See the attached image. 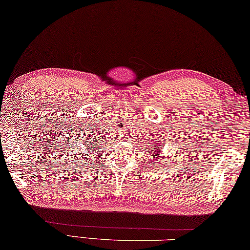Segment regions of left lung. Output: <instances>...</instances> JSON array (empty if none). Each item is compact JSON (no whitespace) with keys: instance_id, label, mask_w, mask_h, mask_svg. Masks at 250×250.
<instances>
[{"instance_id":"obj_1","label":"left lung","mask_w":250,"mask_h":250,"mask_svg":"<svg viewBox=\"0 0 250 250\" xmlns=\"http://www.w3.org/2000/svg\"><path fill=\"white\" fill-rule=\"evenodd\" d=\"M153 149L151 150V157H152V160H150V162H155L156 161V163H157V166H159L160 167V163H159L158 161L159 160H162V156L163 155H161V152H162V150H161V147H163V145H166V143H161L160 142V140L159 141H155V143H153Z\"/></svg>"}]
</instances>
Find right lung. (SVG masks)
Instances as JSON below:
<instances>
[{
  "label": "right lung",
  "instance_id": "1",
  "mask_svg": "<svg viewBox=\"0 0 250 250\" xmlns=\"http://www.w3.org/2000/svg\"><path fill=\"white\" fill-rule=\"evenodd\" d=\"M91 136H86L84 135L83 137H79V139H82L81 142L82 144L83 145V147H84V150H83V153H81V156H83V157H79V158H83V160H89L90 161V158L89 157H91L90 156V153H91V151H95V150H98V149H100V147L98 146V144L97 143H94V140H93V136H92V139H90L89 137ZM77 152V151H76ZM78 152H81V150H79ZM91 155H93V153H91ZM78 157V156H77ZM77 160H78V158H77ZM87 162V161H86Z\"/></svg>",
  "mask_w": 250,
  "mask_h": 250
}]
</instances>
